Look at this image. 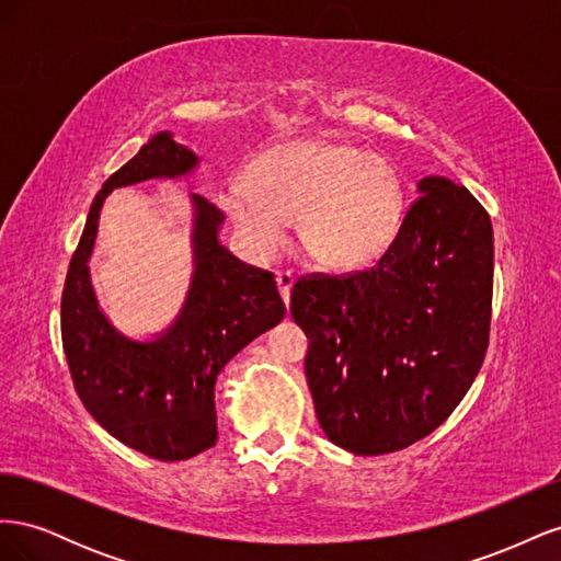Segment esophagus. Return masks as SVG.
Instances as JSON below:
<instances>
[{
	"label": "esophagus",
	"instance_id": "esophagus-1",
	"mask_svg": "<svg viewBox=\"0 0 561 561\" xmlns=\"http://www.w3.org/2000/svg\"><path fill=\"white\" fill-rule=\"evenodd\" d=\"M276 285H278V293H280V297L285 301V307H287V304H290V290H293V285H295V276L290 274V271H278V274H276Z\"/></svg>",
	"mask_w": 561,
	"mask_h": 561
}]
</instances>
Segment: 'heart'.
I'll return each mask as SVG.
<instances>
[{
	"label": "heart",
	"instance_id": "b5f03b06",
	"mask_svg": "<svg viewBox=\"0 0 561 561\" xmlns=\"http://www.w3.org/2000/svg\"><path fill=\"white\" fill-rule=\"evenodd\" d=\"M222 206L241 241L274 260L299 217V245L313 262L351 271L375 264L404 219V186L383 157L344 142L307 138L278 145L252 175L229 178Z\"/></svg>",
	"mask_w": 561,
	"mask_h": 561
}]
</instances>
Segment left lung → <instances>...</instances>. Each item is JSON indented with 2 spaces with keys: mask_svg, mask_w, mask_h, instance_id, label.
Returning <instances> with one entry per match:
<instances>
[{
  "mask_svg": "<svg viewBox=\"0 0 561 561\" xmlns=\"http://www.w3.org/2000/svg\"><path fill=\"white\" fill-rule=\"evenodd\" d=\"M419 194L375 266L293 287L318 423L358 456L431 435L468 393L489 346L491 219L447 178H423Z\"/></svg>",
  "mask_w": 561,
  "mask_h": 561,
  "instance_id": "obj_1",
  "label": "left lung"
}]
</instances>
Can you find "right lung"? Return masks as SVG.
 Masks as SVG:
<instances>
[{"instance_id":"1","label":"right lung","mask_w":561,"mask_h":561,"mask_svg":"<svg viewBox=\"0 0 561 561\" xmlns=\"http://www.w3.org/2000/svg\"><path fill=\"white\" fill-rule=\"evenodd\" d=\"M196 165L194 151L163 130L118 168L89 210L60 304L62 348L83 407L118 443L159 461H184L215 445L217 375L285 316L274 274L236 260L219 243L225 215L198 194H192L194 276L173 325L138 342L100 309L89 260L107 194L190 175Z\"/></svg>"}]
</instances>
